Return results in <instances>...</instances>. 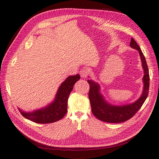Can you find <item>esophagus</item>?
Instances as JSON below:
<instances>
[{"instance_id": "1", "label": "esophagus", "mask_w": 159, "mask_h": 159, "mask_svg": "<svg viewBox=\"0 0 159 159\" xmlns=\"http://www.w3.org/2000/svg\"><path fill=\"white\" fill-rule=\"evenodd\" d=\"M88 74H89V70L87 68L82 69L80 71V75L81 78H86L88 77Z\"/></svg>"}]
</instances>
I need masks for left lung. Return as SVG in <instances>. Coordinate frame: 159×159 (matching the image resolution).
Segmentation results:
<instances>
[{
  "mask_svg": "<svg viewBox=\"0 0 159 159\" xmlns=\"http://www.w3.org/2000/svg\"><path fill=\"white\" fill-rule=\"evenodd\" d=\"M130 46L134 49L138 50L140 55L142 66L144 70L143 83L144 88L143 93L135 102L121 106L112 105L108 103L103 98V96L100 93V87L98 84L91 80H88L89 84V99L91 107V111L95 117L101 121L107 123H122L131 119L141 109L143 104L146 100L149 89V74L145 57L144 56L140 47L132 38L130 42Z\"/></svg>",
  "mask_w": 159,
  "mask_h": 159,
  "instance_id": "left-lung-1",
  "label": "left lung"
}]
</instances>
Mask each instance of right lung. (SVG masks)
<instances>
[{
    "mask_svg": "<svg viewBox=\"0 0 159 159\" xmlns=\"http://www.w3.org/2000/svg\"><path fill=\"white\" fill-rule=\"evenodd\" d=\"M80 79V75L68 77L57 90L54 101L48 106L32 112H25L18 109L22 116L37 123H51L59 121L67 113L68 100L74 85Z\"/></svg>",
    "mask_w": 159,
    "mask_h": 159,
    "instance_id": "right-lung-1",
    "label": "right lung"
}]
</instances>
